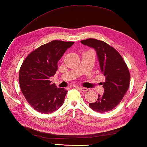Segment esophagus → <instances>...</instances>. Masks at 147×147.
Listing matches in <instances>:
<instances>
[{"label": "esophagus", "mask_w": 147, "mask_h": 147, "mask_svg": "<svg viewBox=\"0 0 147 147\" xmlns=\"http://www.w3.org/2000/svg\"><path fill=\"white\" fill-rule=\"evenodd\" d=\"M76 88H77L78 89H79L80 90H82V91H83V92H87L88 91V88H84V87H82V86H75Z\"/></svg>", "instance_id": "1"}]
</instances>
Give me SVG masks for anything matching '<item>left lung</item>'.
Returning a JSON list of instances; mask_svg holds the SVG:
<instances>
[{"mask_svg":"<svg viewBox=\"0 0 147 147\" xmlns=\"http://www.w3.org/2000/svg\"><path fill=\"white\" fill-rule=\"evenodd\" d=\"M82 44L95 49L101 72L105 77L102 83L104 93L90 107L98 112L112 110L119 104L129 88L130 74L123 57L116 50L105 42L93 38L82 40Z\"/></svg>","mask_w":147,"mask_h":147,"instance_id":"left-lung-1","label":"left lung"}]
</instances>
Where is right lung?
<instances>
[{"mask_svg": "<svg viewBox=\"0 0 147 147\" xmlns=\"http://www.w3.org/2000/svg\"><path fill=\"white\" fill-rule=\"evenodd\" d=\"M74 43L53 40L30 53L22 64L19 74L20 88L35 110L49 114L63 104L67 91L57 88L49 79L58 69V61Z\"/></svg>", "mask_w": 147, "mask_h": 147, "instance_id": "add662e5", "label": "right lung"}]
</instances>
